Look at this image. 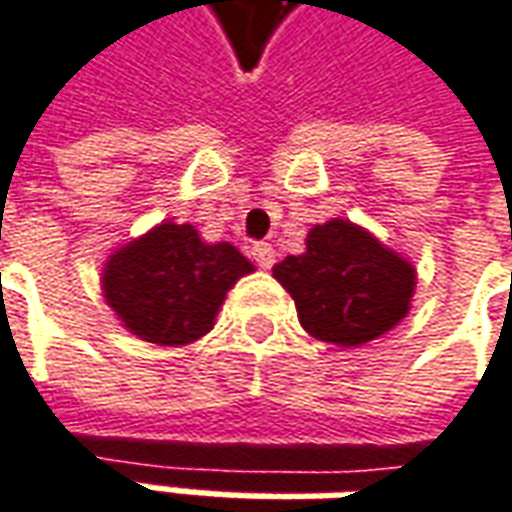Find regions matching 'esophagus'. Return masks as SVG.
<instances>
[{"mask_svg": "<svg viewBox=\"0 0 512 512\" xmlns=\"http://www.w3.org/2000/svg\"><path fill=\"white\" fill-rule=\"evenodd\" d=\"M252 257H255V263L260 266V269H272L274 257L277 255H274L272 243H263V240H260V243L252 246Z\"/></svg>", "mask_w": 512, "mask_h": 512, "instance_id": "1", "label": "esophagus"}]
</instances>
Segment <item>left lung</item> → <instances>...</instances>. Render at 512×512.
Instances as JSON below:
<instances>
[{"mask_svg":"<svg viewBox=\"0 0 512 512\" xmlns=\"http://www.w3.org/2000/svg\"><path fill=\"white\" fill-rule=\"evenodd\" d=\"M272 272L291 294L300 326L343 348L377 340L397 326L416 286L408 260L340 218L314 226L306 252L289 255Z\"/></svg>","mask_w":512,"mask_h":512,"instance_id":"left-lung-1","label":"left lung"}]
</instances>
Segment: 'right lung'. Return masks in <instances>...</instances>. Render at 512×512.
<instances>
[{
  "label": "right lung",
  "mask_w": 512,
  "mask_h": 512,
  "mask_svg": "<svg viewBox=\"0 0 512 512\" xmlns=\"http://www.w3.org/2000/svg\"><path fill=\"white\" fill-rule=\"evenodd\" d=\"M255 272L232 243H203L184 223H161L107 260L104 297L135 337L186 345L203 337L238 277Z\"/></svg>",
  "instance_id": "obj_1"
}]
</instances>
